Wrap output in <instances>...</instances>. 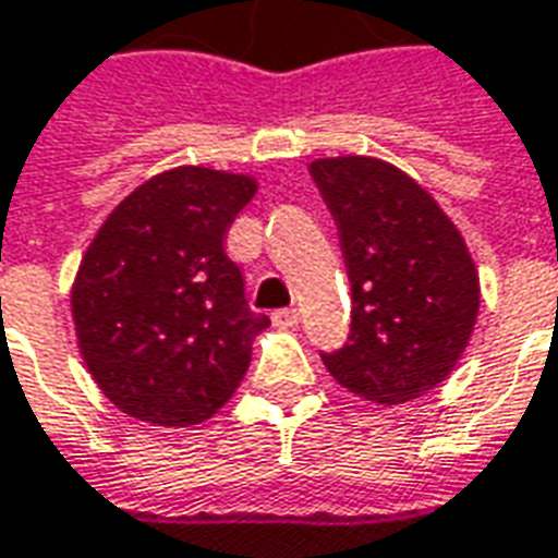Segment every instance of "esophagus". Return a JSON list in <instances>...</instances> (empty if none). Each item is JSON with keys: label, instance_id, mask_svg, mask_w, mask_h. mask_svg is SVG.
<instances>
[{"label": "esophagus", "instance_id": "1", "mask_svg": "<svg viewBox=\"0 0 558 558\" xmlns=\"http://www.w3.org/2000/svg\"><path fill=\"white\" fill-rule=\"evenodd\" d=\"M300 312L298 310H276L272 312V324L276 327H298Z\"/></svg>", "mask_w": 558, "mask_h": 558}]
</instances>
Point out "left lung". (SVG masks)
I'll use <instances>...</instances> for the list:
<instances>
[{
  "label": "left lung",
  "mask_w": 558,
  "mask_h": 558,
  "mask_svg": "<svg viewBox=\"0 0 558 558\" xmlns=\"http://www.w3.org/2000/svg\"><path fill=\"white\" fill-rule=\"evenodd\" d=\"M351 282L349 342L322 351L351 393L381 405L424 397L457 366L481 288L460 231L412 177L378 159L312 161Z\"/></svg>",
  "instance_id": "left-lung-1"
}]
</instances>
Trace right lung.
<instances>
[{
	"mask_svg": "<svg viewBox=\"0 0 558 558\" xmlns=\"http://www.w3.org/2000/svg\"><path fill=\"white\" fill-rule=\"evenodd\" d=\"M255 180L209 168L159 173L108 216L71 291L81 354L105 397L159 426L201 424L234 397L252 336L243 272L225 252Z\"/></svg>",
	"mask_w": 558,
	"mask_h": 558,
	"instance_id": "obj_1",
	"label": "right lung"
}]
</instances>
